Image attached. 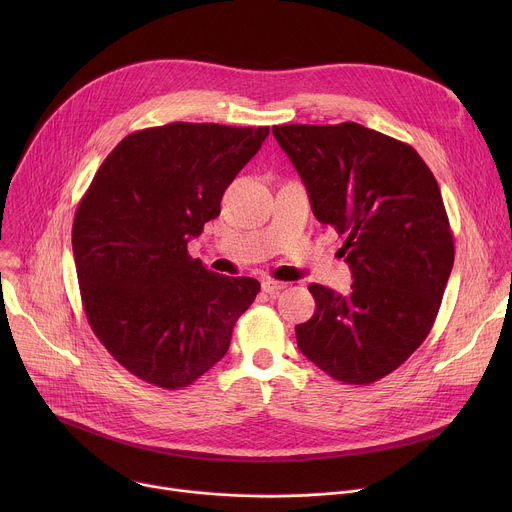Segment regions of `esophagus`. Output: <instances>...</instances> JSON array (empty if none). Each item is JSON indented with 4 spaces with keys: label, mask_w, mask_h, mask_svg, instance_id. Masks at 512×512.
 Segmentation results:
<instances>
[{
    "label": "esophagus",
    "mask_w": 512,
    "mask_h": 512,
    "mask_svg": "<svg viewBox=\"0 0 512 512\" xmlns=\"http://www.w3.org/2000/svg\"><path fill=\"white\" fill-rule=\"evenodd\" d=\"M261 287H263L265 294L275 296V294H279L281 289H285V287H287V283H283V281H273V279H265V281L261 283Z\"/></svg>",
    "instance_id": "34e87169"
}]
</instances>
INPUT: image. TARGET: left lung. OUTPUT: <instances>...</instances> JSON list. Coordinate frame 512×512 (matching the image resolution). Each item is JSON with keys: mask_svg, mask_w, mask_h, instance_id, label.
<instances>
[{"mask_svg": "<svg viewBox=\"0 0 512 512\" xmlns=\"http://www.w3.org/2000/svg\"><path fill=\"white\" fill-rule=\"evenodd\" d=\"M314 216L344 235L350 294L312 283L314 316L296 326L302 354L344 385H371L427 338L454 265L440 186L409 143L346 121L275 125Z\"/></svg>", "mask_w": 512, "mask_h": 512, "instance_id": "obj_1", "label": "left lung"}]
</instances>
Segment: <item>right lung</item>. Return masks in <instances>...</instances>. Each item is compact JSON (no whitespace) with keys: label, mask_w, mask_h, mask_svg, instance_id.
Masks as SVG:
<instances>
[{"label":"right lung","mask_w":512,"mask_h":512,"mask_svg":"<svg viewBox=\"0 0 512 512\" xmlns=\"http://www.w3.org/2000/svg\"><path fill=\"white\" fill-rule=\"evenodd\" d=\"M269 127L168 123L123 137L72 223L87 320L137 379L180 389L221 360L259 294L253 277L208 271L188 241L221 214L227 186Z\"/></svg>","instance_id":"obj_1"}]
</instances>
